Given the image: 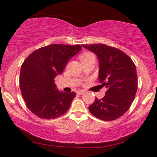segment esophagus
<instances>
[{"label": "esophagus", "instance_id": "1", "mask_svg": "<svg viewBox=\"0 0 157 157\" xmlns=\"http://www.w3.org/2000/svg\"><path fill=\"white\" fill-rule=\"evenodd\" d=\"M83 93H84V91H83V90H78V91H76V94H78V95H81Z\"/></svg>", "mask_w": 157, "mask_h": 157}]
</instances>
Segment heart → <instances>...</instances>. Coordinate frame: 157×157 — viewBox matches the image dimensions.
<instances>
[{
    "label": "heart",
    "instance_id": "obj_1",
    "mask_svg": "<svg viewBox=\"0 0 157 157\" xmlns=\"http://www.w3.org/2000/svg\"><path fill=\"white\" fill-rule=\"evenodd\" d=\"M80 59H81V62H83L85 61H88V60L91 59H95V57H94V54H92L91 53L85 52V53H83L80 56Z\"/></svg>",
    "mask_w": 157,
    "mask_h": 157
}]
</instances>
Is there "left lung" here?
Returning <instances> with one entry per match:
<instances>
[{
  "mask_svg": "<svg viewBox=\"0 0 157 157\" xmlns=\"http://www.w3.org/2000/svg\"><path fill=\"white\" fill-rule=\"evenodd\" d=\"M99 60L98 80L107 91L104 97H96L89 106L92 114L103 121L121 117L130 108L136 96L138 78L132 59L119 48L106 44L82 45Z\"/></svg>",
  "mask_w": 157,
  "mask_h": 157,
  "instance_id": "8db88e82",
  "label": "left lung"
}]
</instances>
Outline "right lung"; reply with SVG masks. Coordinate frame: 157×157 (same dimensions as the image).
Here are the masks:
<instances>
[{"mask_svg":"<svg viewBox=\"0 0 157 157\" xmlns=\"http://www.w3.org/2000/svg\"><path fill=\"white\" fill-rule=\"evenodd\" d=\"M81 45L51 44L34 51L21 66L19 85L28 109L36 117L53 119L68 110L75 92L60 91L54 78L62 74Z\"/></svg>","mask_w":157,"mask_h":157,"instance_id":"obj_1","label":"right lung"}]
</instances>
